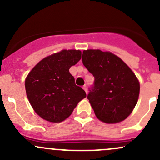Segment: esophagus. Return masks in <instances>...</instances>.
Wrapping results in <instances>:
<instances>
[{"label": "esophagus", "mask_w": 160, "mask_h": 160, "mask_svg": "<svg viewBox=\"0 0 160 160\" xmlns=\"http://www.w3.org/2000/svg\"><path fill=\"white\" fill-rule=\"evenodd\" d=\"M83 89L85 90V92H86V93H88V90H87V86H86V85H84V86H83Z\"/></svg>", "instance_id": "esophagus-1"}]
</instances>
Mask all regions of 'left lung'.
Listing matches in <instances>:
<instances>
[{
	"label": "left lung",
	"instance_id": "1",
	"mask_svg": "<svg viewBox=\"0 0 160 160\" xmlns=\"http://www.w3.org/2000/svg\"><path fill=\"white\" fill-rule=\"evenodd\" d=\"M82 61L94 77L88 98L96 117L115 124L130 115L138 100L140 83L131 68L111 52L83 50Z\"/></svg>",
	"mask_w": 160,
	"mask_h": 160
}]
</instances>
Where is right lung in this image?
<instances>
[{
  "instance_id": "obj_1",
  "label": "right lung",
  "mask_w": 160,
  "mask_h": 160,
  "mask_svg": "<svg viewBox=\"0 0 160 160\" xmlns=\"http://www.w3.org/2000/svg\"><path fill=\"white\" fill-rule=\"evenodd\" d=\"M81 51L62 49L38 62L25 78L27 98L38 116L52 123L69 118L77 104L87 97L75 84L70 68L81 59Z\"/></svg>"
}]
</instances>
